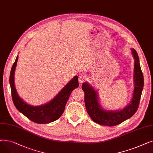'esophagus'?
Listing matches in <instances>:
<instances>
[{"instance_id":"obj_1","label":"esophagus","mask_w":153,"mask_h":153,"mask_svg":"<svg viewBox=\"0 0 153 153\" xmlns=\"http://www.w3.org/2000/svg\"><path fill=\"white\" fill-rule=\"evenodd\" d=\"M86 79V76L84 74H81L79 76V82L80 84H82Z\"/></svg>"}]
</instances>
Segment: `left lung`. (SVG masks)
Masks as SVG:
<instances>
[{
  "instance_id": "left-lung-1",
  "label": "left lung",
  "mask_w": 153,
  "mask_h": 153,
  "mask_svg": "<svg viewBox=\"0 0 153 153\" xmlns=\"http://www.w3.org/2000/svg\"><path fill=\"white\" fill-rule=\"evenodd\" d=\"M131 52L134 59V91L130 103L122 110H103L99 103L97 92L88 82L82 84V89L85 94L84 102L87 111L94 122L104 126H115L131 118L138 110L143 89L144 78L137 52L133 48Z\"/></svg>"
}]
</instances>
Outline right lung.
Masks as SVG:
<instances>
[{
	"instance_id": "obj_1",
	"label": "right lung",
	"mask_w": 153,
	"mask_h": 153,
	"mask_svg": "<svg viewBox=\"0 0 153 153\" xmlns=\"http://www.w3.org/2000/svg\"><path fill=\"white\" fill-rule=\"evenodd\" d=\"M18 58L17 56L12 67L9 79L12 97L15 107L29 120L36 123H48L58 120L63 114L72 91L79 87L78 76L72 78L48 103L39 106L30 105L19 97L15 87L14 74Z\"/></svg>"
}]
</instances>
